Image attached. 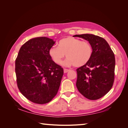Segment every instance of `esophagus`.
I'll return each instance as SVG.
<instances>
[{
    "label": "esophagus",
    "mask_w": 128,
    "mask_h": 128,
    "mask_svg": "<svg viewBox=\"0 0 128 128\" xmlns=\"http://www.w3.org/2000/svg\"><path fill=\"white\" fill-rule=\"evenodd\" d=\"M69 69H64V73H66V72H69Z\"/></svg>",
    "instance_id": "34e87169"
}]
</instances>
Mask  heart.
Returning <instances> with one entry per match:
<instances>
[{
    "instance_id": "b5f03b06",
    "label": "heart",
    "mask_w": 128,
    "mask_h": 128,
    "mask_svg": "<svg viewBox=\"0 0 128 128\" xmlns=\"http://www.w3.org/2000/svg\"><path fill=\"white\" fill-rule=\"evenodd\" d=\"M93 53L90 43L72 37L60 40L58 47L53 46L48 51L49 56L56 64H61L65 56L67 59L63 62L66 66L72 65L76 67L85 66L90 60Z\"/></svg>"
}]
</instances>
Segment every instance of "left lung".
<instances>
[{
  "label": "left lung",
  "instance_id": "8db88e82",
  "mask_svg": "<svg viewBox=\"0 0 128 128\" xmlns=\"http://www.w3.org/2000/svg\"><path fill=\"white\" fill-rule=\"evenodd\" d=\"M74 36L88 40L93 50L90 60L76 69V85L84 97L91 100H98L112 88L114 80V54L107 42L102 37L92 34Z\"/></svg>",
  "mask_w": 128,
  "mask_h": 128
}]
</instances>
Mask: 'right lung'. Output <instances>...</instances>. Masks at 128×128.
<instances>
[{
	"instance_id": "1",
	"label": "right lung",
	"mask_w": 128,
	"mask_h": 128,
	"mask_svg": "<svg viewBox=\"0 0 128 128\" xmlns=\"http://www.w3.org/2000/svg\"><path fill=\"white\" fill-rule=\"evenodd\" d=\"M46 37L34 38L21 46L15 60L19 90L27 99L37 104L50 102L58 91L63 69L49 56L55 43Z\"/></svg>"
}]
</instances>
